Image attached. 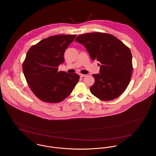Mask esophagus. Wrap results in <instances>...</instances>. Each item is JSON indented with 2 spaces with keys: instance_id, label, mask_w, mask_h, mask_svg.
<instances>
[{
  "instance_id": "1",
  "label": "esophagus",
  "mask_w": 156,
  "mask_h": 156,
  "mask_svg": "<svg viewBox=\"0 0 156 156\" xmlns=\"http://www.w3.org/2000/svg\"><path fill=\"white\" fill-rule=\"evenodd\" d=\"M87 75L86 74H80V76L81 77H85Z\"/></svg>"
}]
</instances>
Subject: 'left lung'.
<instances>
[{"label":"left lung","instance_id":"1","mask_svg":"<svg viewBox=\"0 0 156 156\" xmlns=\"http://www.w3.org/2000/svg\"><path fill=\"white\" fill-rule=\"evenodd\" d=\"M76 40L87 48L92 61L101 63L100 74H93L90 92L98 99L110 101L119 97L131 80L132 55L130 48L116 37L103 32L79 35Z\"/></svg>","mask_w":156,"mask_h":156}]
</instances>
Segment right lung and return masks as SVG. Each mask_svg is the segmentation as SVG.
I'll return each mask as SVG.
<instances>
[{
	"label": "right lung",
	"instance_id": "add662e5",
	"mask_svg": "<svg viewBox=\"0 0 156 156\" xmlns=\"http://www.w3.org/2000/svg\"><path fill=\"white\" fill-rule=\"evenodd\" d=\"M76 35L49 37L32 45L22 64L23 71L30 89L42 101L57 103L65 100L78 83L76 73L58 71L64 62V55Z\"/></svg>",
	"mask_w": 156,
	"mask_h": 156
}]
</instances>
